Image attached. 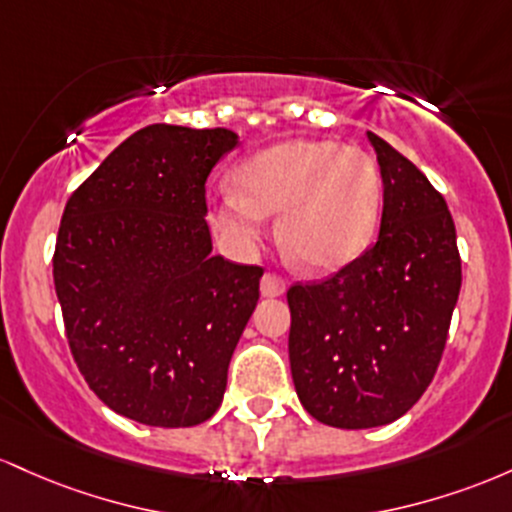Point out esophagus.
<instances>
[{
	"label": "esophagus",
	"mask_w": 512,
	"mask_h": 512,
	"mask_svg": "<svg viewBox=\"0 0 512 512\" xmlns=\"http://www.w3.org/2000/svg\"><path fill=\"white\" fill-rule=\"evenodd\" d=\"M285 292V280L275 273H266L261 278V295L263 297H280Z\"/></svg>",
	"instance_id": "34e87169"
}]
</instances>
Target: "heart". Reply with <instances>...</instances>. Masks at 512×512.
Masks as SVG:
<instances>
[{"label": "heart", "mask_w": 512, "mask_h": 512, "mask_svg": "<svg viewBox=\"0 0 512 512\" xmlns=\"http://www.w3.org/2000/svg\"><path fill=\"white\" fill-rule=\"evenodd\" d=\"M217 186L210 220L220 237L251 251L280 212V241L307 271H333L358 258L375 237L382 174L360 147L331 140H287L261 149Z\"/></svg>", "instance_id": "heart-1"}]
</instances>
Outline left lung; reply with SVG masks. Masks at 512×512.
Masks as SVG:
<instances>
[{"mask_svg":"<svg viewBox=\"0 0 512 512\" xmlns=\"http://www.w3.org/2000/svg\"><path fill=\"white\" fill-rule=\"evenodd\" d=\"M367 140L384 186L380 237L326 280L287 290L297 396L309 416L346 430L387 426L421 399L462 287L445 198L389 142Z\"/></svg>","mask_w":512,"mask_h":512,"instance_id":"1","label":"left lung"}]
</instances>
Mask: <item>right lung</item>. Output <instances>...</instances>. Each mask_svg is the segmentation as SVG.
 Listing matches in <instances>:
<instances>
[{
	"mask_svg": "<svg viewBox=\"0 0 512 512\" xmlns=\"http://www.w3.org/2000/svg\"><path fill=\"white\" fill-rule=\"evenodd\" d=\"M227 128L147 125L62 212L53 278L67 341L108 409L188 428L220 409L263 268L212 256L205 181L237 147Z\"/></svg>",
	"mask_w": 512,
	"mask_h": 512,
	"instance_id": "add662e5",
	"label": "right lung"
}]
</instances>
